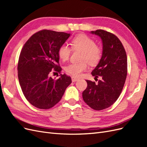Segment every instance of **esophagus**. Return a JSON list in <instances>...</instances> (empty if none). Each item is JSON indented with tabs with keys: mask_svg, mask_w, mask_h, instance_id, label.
Wrapping results in <instances>:
<instances>
[{
	"mask_svg": "<svg viewBox=\"0 0 147 147\" xmlns=\"http://www.w3.org/2000/svg\"><path fill=\"white\" fill-rule=\"evenodd\" d=\"M78 78H75V77H72V81L73 82H77V81H78Z\"/></svg>",
	"mask_w": 147,
	"mask_h": 147,
	"instance_id": "obj_1",
	"label": "esophagus"
}]
</instances>
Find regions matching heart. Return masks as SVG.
Listing matches in <instances>:
<instances>
[{"instance_id":"heart-1","label":"heart","mask_w":147,"mask_h":147,"mask_svg":"<svg viewBox=\"0 0 147 147\" xmlns=\"http://www.w3.org/2000/svg\"><path fill=\"white\" fill-rule=\"evenodd\" d=\"M71 46L73 50H80L78 63H73L65 67V71L74 77H79L81 74L88 68V63L91 65H95L100 61L102 57L101 48L96 45L95 41L91 37L85 34H78L71 40ZM71 53V48L65 44H63L58 49V56L63 61L68 60Z\"/></svg>"}]
</instances>
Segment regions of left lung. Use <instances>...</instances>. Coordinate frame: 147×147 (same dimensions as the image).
<instances>
[{"label": "left lung", "mask_w": 147, "mask_h": 147, "mask_svg": "<svg viewBox=\"0 0 147 147\" xmlns=\"http://www.w3.org/2000/svg\"><path fill=\"white\" fill-rule=\"evenodd\" d=\"M91 32L99 36L103 44L101 59L91 72L92 76L102 79L97 84L86 80L87 88L82 96L91 108L101 110L113 105L121 94L127 76V55L122 43L113 34L102 29Z\"/></svg>", "instance_id": "8db88e82"}]
</instances>
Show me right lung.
<instances>
[{
  "label": "right lung",
  "instance_id": "1",
  "mask_svg": "<svg viewBox=\"0 0 147 147\" xmlns=\"http://www.w3.org/2000/svg\"><path fill=\"white\" fill-rule=\"evenodd\" d=\"M70 34L43 29L25 43L18 63V76L22 91L30 104L40 109L52 108L61 100L72 83L70 77L60 75L53 79L51 73H61L58 49Z\"/></svg>",
  "mask_w": 147,
  "mask_h": 147
}]
</instances>
